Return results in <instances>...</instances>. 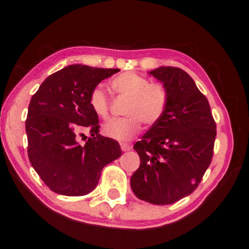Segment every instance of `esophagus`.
<instances>
[{
	"label": "esophagus",
	"instance_id": "1",
	"mask_svg": "<svg viewBox=\"0 0 249 249\" xmlns=\"http://www.w3.org/2000/svg\"><path fill=\"white\" fill-rule=\"evenodd\" d=\"M120 146H121V149L124 152H128V151H130V149H131V145L125 144V142H121Z\"/></svg>",
	"mask_w": 249,
	"mask_h": 249
}]
</instances>
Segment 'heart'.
<instances>
[{"label":"heart","mask_w":249,"mask_h":249,"mask_svg":"<svg viewBox=\"0 0 249 249\" xmlns=\"http://www.w3.org/2000/svg\"><path fill=\"white\" fill-rule=\"evenodd\" d=\"M112 87L120 96L129 98V102L124 110L127 117L113 119L103 125L102 131L107 137L130 141L141 131L142 122L151 127L162 119L169 102L168 90L162 84L151 83L142 74L125 72L112 80ZM88 102L98 117L108 118L110 102L103 87H94Z\"/></svg>","instance_id":"1"}]
</instances>
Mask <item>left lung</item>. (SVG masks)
I'll return each instance as SVG.
<instances>
[{
	"label": "left lung",
	"mask_w": 249,
	"mask_h": 249,
	"mask_svg": "<svg viewBox=\"0 0 249 249\" xmlns=\"http://www.w3.org/2000/svg\"><path fill=\"white\" fill-rule=\"evenodd\" d=\"M149 74L169 94L161 120L137 142L141 165L130 186L139 199L168 205L197 188L212 161L216 125L207 98L186 71L160 67Z\"/></svg>",
	"instance_id": "left-lung-1"
}]
</instances>
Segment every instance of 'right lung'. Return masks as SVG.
Returning <instances> with one entry per match:
<instances>
[{
	"label": "right lung",
	"instance_id": "add662e5",
	"mask_svg": "<svg viewBox=\"0 0 249 249\" xmlns=\"http://www.w3.org/2000/svg\"><path fill=\"white\" fill-rule=\"evenodd\" d=\"M119 71L71 64L47 77L33 95L26 120L28 158L52 192L87 195L102 169L121 156L117 141L98 134V117L88 102L91 89ZM84 128L93 137L81 145L75 135Z\"/></svg>",
	"mask_w": 249,
	"mask_h": 249
}]
</instances>
